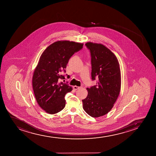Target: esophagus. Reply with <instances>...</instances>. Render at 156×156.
I'll list each match as a JSON object with an SVG mask.
<instances>
[{"mask_svg":"<svg viewBox=\"0 0 156 156\" xmlns=\"http://www.w3.org/2000/svg\"><path fill=\"white\" fill-rule=\"evenodd\" d=\"M80 87H79V86H73V88L74 90H79V89H80Z\"/></svg>","mask_w":156,"mask_h":156,"instance_id":"34e87169","label":"esophagus"}]
</instances>
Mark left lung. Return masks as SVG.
I'll return each instance as SVG.
<instances>
[{"mask_svg": "<svg viewBox=\"0 0 156 156\" xmlns=\"http://www.w3.org/2000/svg\"><path fill=\"white\" fill-rule=\"evenodd\" d=\"M91 56V79L96 85L87 88L82 100L84 111L94 118L103 116L113 107L120 94L121 72L118 60L111 50L100 44L88 42Z\"/></svg>", "mask_w": 156, "mask_h": 156, "instance_id": "1", "label": "left lung"}]
</instances>
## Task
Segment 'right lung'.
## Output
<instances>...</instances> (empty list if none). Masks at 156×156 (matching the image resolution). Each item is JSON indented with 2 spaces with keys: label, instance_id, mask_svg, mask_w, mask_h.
I'll list each match as a JSON object with an SVG mask.
<instances>
[{
  "label": "right lung",
  "instance_id": "add662e5",
  "mask_svg": "<svg viewBox=\"0 0 156 156\" xmlns=\"http://www.w3.org/2000/svg\"><path fill=\"white\" fill-rule=\"evenodd\" d=\"M83 46L74 41H57L41 54L33 73V88L38 104L47 113L55 114L65 108V95L73 89L68 84L60 82L65 79L62 72H66L70 58Z\"/></svg>",
  "mask_w": 156,
  "mask_h": 156
}]
</instances>
